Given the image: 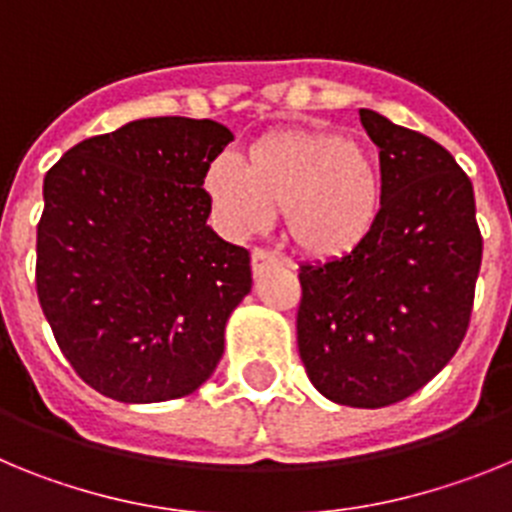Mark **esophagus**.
Returning a JSON list of instances; mask_svg holds the SVG:
<instances>
[{"mask_svg": "<svg viewBox=\"0 0 512 512\" xmlns=\"http://www.w3.org/2000/svg\"><path fill=\"white\" fill-rule=\"evenodd\" d=\"M279 264H289L287 259H282L279 253L269 251V248H253L251 253V269L256 277H261L266 269H271V266H279Z\"/></svg>", "mask_w": 512, "mask_h": 512, "instance_id": "34e87169", "label": "esophagus"}]
</instances>
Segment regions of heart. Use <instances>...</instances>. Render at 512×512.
<instances>
[{
  "label": "heart",
  "instance_id": "heart-1",
  "mask_svg": "<svg viewBox=\"0 0 512 512\" xmlns=\"http://www.w3.org/2000/svg\"><path fill=\"white\" fill-rule=\"evenodd\" d=\"M217 223L230 235L269 228L284 210L289 238L310 256L356 251L382 217V176L372 151L348 135L284 128L261 135L246 153H220L205 171Z\"/></svg>",
  "mask_w": 512,
  "mask_h": 512
}]
</instances>
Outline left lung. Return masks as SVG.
<instances>
[{
    "label": "left lung",
    "mask_w": 512,
    "mask_h": 512,
    "mask_svg": "<svg viewBox=\"0 0 512 512\" xmlns=\"http://www.w3.org/2000/svg\"><path fill=\"white\" fill-rule=\"evenodd\" d=\"M379 148L382 217L356 251L300 266L297 346L328 400L384 408L418 392L467 336L482 233L454 156L361 110Z\"/></svg>",
    "instance_id": "1"
}]
</instances>
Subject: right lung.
I'll return each instance as SVG.
<instances>
[{"instance_id":"1","label":"right lung","mask_w":512,"mask_h":512,"mask_svg":"<svg viewBox=\"0 0 512 512\" xmlns=\"http://www.w3.org/2000/svg\"><path fill=\"white\" fill-rule=\"evenodd\" d=\"M230 140L220 122L148 117L45 174L35 289L61 354L104 397L176 400L223 356L251 256L207 228L202 184Z\"/></svg>"}]
</instances>
